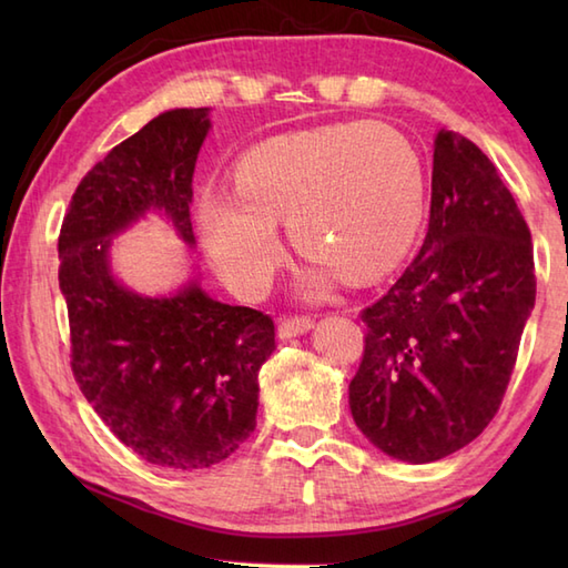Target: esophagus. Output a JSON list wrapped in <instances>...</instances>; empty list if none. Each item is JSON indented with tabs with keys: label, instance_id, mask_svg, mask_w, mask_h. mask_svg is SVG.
<instances>
[{
	"label": "esophagus",
	"instance_id": "esophagus-1",
	"mask_svg": "<svg viewBox=\"0 0 568 568\" xmlns=\"http://www.w3.org/2000/svg\"><path fill=\"white\" fill-rule=\"evenodd\" d=\"M312 324H315V320L307 317V315L283 317L281 322H277V336H281V339H291V336L310 332Z\"/></svg>",
	"mask_w": 568,
	"mask_h": 568
}]
</instances>
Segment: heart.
<instances>
[{
  "label": "heart",
  "mask_w": 568,
  "mask_h": 568,
  "mask_svg": "<svg viewBox=\"0 0 568 568\" xmlns=\"http://www.w3.org/2000/svg\"><path fill=\"white\" fill-rule=\"evenodd\" d=\"M427 204L425 161L400 129L348 122L277 136L248 151L234 195L207 192L200 222L216 271L241 295H258L283 261L277 224L300 256L366 283L405 258Z\"/></svg>",
  "instance_id": "obj_1"
}]
</instances>
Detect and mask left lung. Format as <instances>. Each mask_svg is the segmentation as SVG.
I'll list each match as a JSON object with an SVG mask.
<instances>
[{
	"label": "left lung",
	"instance_id": "1",
	"mask_svg": "<svg viewBox=\"0 0 568 568\" xmlns=\"http://www.w3.org/2000/svg\"><path fill=\"white\" fill-rule=\"evenodd\" d=\"M535 293L532 236L510 190L474 141L439 131L425 244L361 310L356 427L409 464L474 442L508 390Z\"/></svg>",
	"mask_w": 568,
	"mask_h": 568
}]
</instances>
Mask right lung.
I'll use <instances>...</instances> for the list:
<instances>
[{
    "instance_id": "right-lung-1",
    "label": "right lung",
    "mask_w": 568,
    "mask_h": 568,
    "mask_svg": "<svg viewBox=\"0 0 568 568\" xmlns=\"http://www.w3.org/2000/svg\"><path fill=\"white\" fill-rule=\"evenodd\" d=\"M207 129V110L155 116L80 180L58 236L72 376L119 442L175 470L224 462L256 429L258 371L275 348V324L261 310L216 303L195 283L175 297L131 293L112 277L106 248L151 207L195 241L192 173Z\"/></svg>"
}]
</instances>
